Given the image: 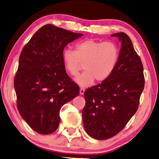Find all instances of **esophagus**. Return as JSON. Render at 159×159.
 Returning a JSON list of instances; mask_svg holds the SVG:
<instances>
[{
	"mask_svg": "<svg viewBox=\"0 0 159 159\" xmlns=\"http://www.w3.org/2000/svg\"><path fill=\"white\" fill-rule=\"evenodd\" d=\"M84 92H85V88H80V94L82 95V94H84Z\"/></svg>",
	"mask_w": 159,
	"mask_h": 159,
	"instance_id": "obj_1",
	"label": "esophagus"
}]
</instances>
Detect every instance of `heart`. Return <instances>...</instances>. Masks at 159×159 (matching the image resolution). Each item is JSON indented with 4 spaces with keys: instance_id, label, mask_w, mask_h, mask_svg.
Here are the masks:
<instances>
[{
    "instance_id": "heart-1",
    "label": "heart",
    "mask_w": 159,
    "mask_h": 159,
    "mask_svg": "<svg viewBox=\"0 0 159 159\" xmlns=\"http://www.w3.org/2000/svg\"><path fill=\"white\" fill-rule=\"evenodd\" d=\"M119 56V47L115 42L88 39L76 43L74 51L65 50L62 59L66 70L72 76L79 74L84 64L85 71L76 81L81 86H89L95 80L101 83L108 79L116 68Z\"/></svg>"
}]
</instances>
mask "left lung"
Wrapping results in <instances>:
<instances>
[{
    "instance_id": "left-lung-1",
    "label": "left lung",
    "mask_w": 159,
    "mask_h": 159,
    "mask_svg": "<svg viewBox=\"0 0 159 159\" xmlns=\"http://www.w3.org/2000/svg\"><path fill=\"white\" fill-rule=\"evenodd\" d=\"M111 36L122 42L116 68L108 79L84 92L83 126L97 140L111 138L125 127L137 111L145 86L143 63L131 39L125 33Z\"/></svg>"
}]
</instances>
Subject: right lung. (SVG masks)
I'll return each instance as SVG.
<instances>
[{
	"label": "right lung",
	"mask_w": 159,
	"mask_h": 159,
	"mask_svg": "<svg viewBox=\"0 0 159 159\" xmlns=\"http://www.w3.org/2000/svg\"><path fill=\"white\" fill-rule=\"evenodd\" d=\"M82 35L52 24L44 25L20 54L14 80L17 108L38 134L56 131L60 108L79 94V87L66 72L62 54L68 43Z\"/></svg>",
	"instance_id": "right-lung-1"
}]
</instances>
